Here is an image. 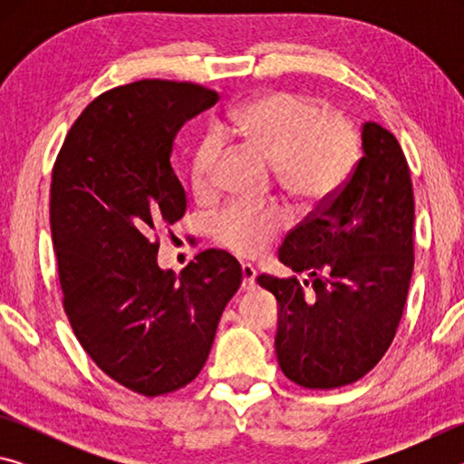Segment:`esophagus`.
<instances>
[{
	"label": "esophagus",
	"instance_id": "esophagus-1",
	"mask_svg": "<svg viewBox=\"0 0 464 464\" xmlns=\"http://www.w3.org/2000/svg\"><path fill=\"white\" fill-rule=\"evenodd\" d=\"M241 272H243V290H251L256 286V276H257V270L254 268L251 264H243L241 266Z\"/></svg>",
	"mask_w": 464,
	"mask_h": 464
}]
</instances>
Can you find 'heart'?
<instances>
[{"label":"heart","instance_id":"1","mask_svg":"<svg viewBox=\"0 0 464 464\" xmlns=\"http://www.w3.org/2000/svg\"><path fill=\"white\" fill-rule=\"evenodd\" d=\"M237 137L274 166V174L296 200L317 204L342 190L358 163L360 140L342 114L324 112L293 92H268L247 100L227 116L218 132L204 135L190 155V182L198 196L215 190L223 138ZM286 227L276 207L227 204L210 218L218 246L237 256H257Z\"/></svg>","mask_w":464,"mask_h":464}]
</instances>
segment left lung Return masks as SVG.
I'll return each mask as SVG.
<instances>
[{"mask_svg": "<svg viewBox=\"0 0 464 464\" xmlns=\"http://www.w3.org/2000/svg\"><path fill=\"white\" fill-rule=\"evenodd\" d=\"M362 149L342 190L282 243L280 262L307 278L257 276L280 304L278 364L304 389H337L371 372L395 337L410 290V166L376 122L362 124Z\"/></svg>", "mask_w": 464, "mask_h": 464, "instance_id": "8db88e82", "label": "left lung"}]
</instances>
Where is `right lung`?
I'll list each match as a JSON object with an SVG mask.
<instances>
[{"instance_id":"obj_1","label":"right lung","mask_w":464,"mask_h":464,"mask_svg":"<svg viewBox=\"0 0 464 464\" xmlns=\"http://www.w3.org/2000/svg\"><path fill=\"white\" fill-rule=\"evenodd\" d=\"M217 100L190 82L119 85L83 110L53 168L63 309L100 371L145 397L198 376L243 280L223 249L200 251L179 274L157 266V233L186 213L174 140Z\"/></svg>"}]
</instances>
